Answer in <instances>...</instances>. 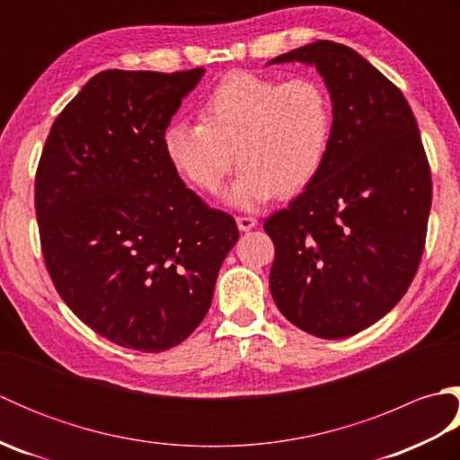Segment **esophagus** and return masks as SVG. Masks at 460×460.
<instances>
[{
	"mask_svg": "<svg viewBox=\"0 0 460 460\" xmlns=\"http://www.w3.org/2000/svg\"><path fill=\"white\" fill-rule=\"evenodd\" d=\"M237 227L241 231H251L252 227H257V219L255 217H237Z\"/></svg>",
	"mask_w": 460,
	"mask_h": 460,
	"instance_id": "obj_1",
	"label": "esophagus"
}]
</instances>
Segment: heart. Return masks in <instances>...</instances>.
I'll use <instances>...</instances> for the list:
<instances>
[{
    "instance_id": "1",
    "label": "heart",
    "mask_w": 460,
    "mask_h": 460,
    "mask_svg": "<svg viewBox=\"0 0 460 460\" xmlns=\"http://www.w3.org/2000/svg\"><path fill=\"white\" fill-rule=\"evenodd\" d=\"M332 132L334 104L314 76L277 81L231 73L203 99L199 124L172 122L162 144L175 173L203 193H217L237 160L241 173L227 201L255 209L316 180Z\"/></svg>"
}]
</instances>
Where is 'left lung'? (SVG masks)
I'll list each match as a JSON object with an SVG mask.
<instances>
[{"mask_svg":"<svg viewBox=\"0 0 460 460\" xmlns=\"http://www.w3.org/2000/svg\"><path fill=\"white\" fill-rule=\"evenodd\" d=\"M314 65L334 104L316 180L265 221L275 243L270 295L292 324L338 340L385 316L423 255L431 170L397 86L354 49L316 41L272 63Z\"/></svg>","mask_w":460,"mask_h":460,"instance_id":"left-lung-1","label":"left lung"}]
</instances>
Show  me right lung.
<instances>
[{"label":"right lung","instance_id":"add662e5","mask_svg":"<svg viewBox=\"0 0 460 460\" xmlns=\"http://www.w3.org/2000/svg\"><path fill=\"white\" fill-rule=\"evenodd\" d=\"M203 68L102 71L57 116L35 178L45 265L96 334L148 351L181 344L211 306L239 231L164 154L162 136Z\"/></svg>","mask_w":460,"mask_h":460}]
</instances>
